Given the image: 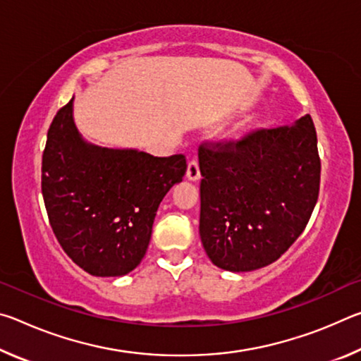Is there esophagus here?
Here are the masks:
<instances>
[{
	"instance_id": "34e87169",
	"label": "esophagus",
	"mask_w": 361,
	"mask_h": 361,
	"mask_svg": "<svg viewBox=\"0 0 361 361\" xmlns=\"http://www.w3.org/2000/svg\"><path fill=\"white\" fill-rule=\"evenodd\" d=\"M186 176H188L189 181H199L200 170H199V164H197V161H195V159H192V161L188 164Z\"/></svg>"
}]
</instances>
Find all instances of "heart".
I'll use <instances>...</instances> for the list:
<instances>
[{"mask_svg": "<svg viewBox=\"0 0 361 361\" xmlns=\"http://www.w3.org/2000/svg\"><path fill=\"white\" fill-rule=\"evenodd\" d=\"M250 127H252V122H250V121L242 122V124L239 126V133H245V132H248V130H250Z\"/></svg>", "mask_w": 361, "mask_h": 361, "instance_id": "1", "label": "heart"}]
</instances>
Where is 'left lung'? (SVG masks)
Listing matches in <instances>:
<instances>
[{
  "instance_id": "left-lung-1",
  "label": "left lung",
  "mask_w": 361,
  "mask_h": 361,
  "mask_svg": "<svg viewBox=\"0 0 361 361\" xmlns=\"http://www.w3.org/2000/svg\"><path fill=\"white\" fill-rule=\"evenodd\" d=\"M199 167V234L207 256L229 272L264 267L302 234L319 197L312 118L218 149L202 146Z\"/></svg>"
}]
</instances>
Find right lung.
Returning <instances> with one entry per match:
<instances>
[{"instance_id": "right-lung-1", "label": "right lung", "mask_w": 361, "mask_h": 361, "mask_svg": "<svg viewBox=\"0 0 361 361\" xmlns=\"http://www.w3.org/2000/svg\"><path fill=\"white\" fill-rule=\"evenodd\" d=\"M73 102L47 132L41 176L47 216L79 267L97 277H122L143 259L156 212L183 181L186 159L87 142L76 127Z\"/></svg>"}]
</instances>
